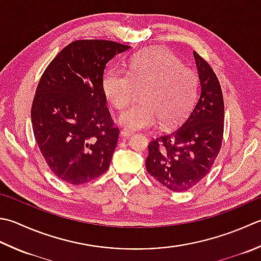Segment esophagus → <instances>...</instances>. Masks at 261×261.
I'll list each match as a JSON object with an SVG mask.
<instances>
[{"mask_svg":"<svg viewBox=\"0 0 261 261\" xmlns=\"http://www.w3.org/2000/svg\"><path fill=\"white\" fill-rule=\"evenodd\" d=\"M120 136H121L122 138H127V137L132 136V132L126 131V130H121V131H120Z\"/></svg>","mask_w":261,"mask_h":261,"instance_id":"obj_1","label":"esophagus"}]
</instances>
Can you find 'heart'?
<instances>
[{
  "mask_svg": "<svg viewBox=\"0 0 261 261\" xmlns=\"http://www.w3.org/2000/svg\"><path fill=\"white\" fill-rule=\"evenodd\" d=\"M101 87L110 103L122 111L135 97L136 88H144L140 101L119 116L126 130H142L175 123L195 103L198 78L195 71L183 66L181 60L165 48H149L135 55L127 73L106 72Z\"/></svg>",
  "mask_w": 261,
  "mask_h": 261,
  "instance_id": "b5f03b06",
  "label": "heart"
}]
</instances>
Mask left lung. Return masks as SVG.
<instances>
[{
    "label": "left lung",
    "mask_w": 261,
    "mask_h": 261,
    "mask_svg": "<svg viewBox=\"0 0 261 261\" xmlns=\"http://www.w3.org/2000/svg\"><path fill=\"white\" fill-rule=\"evenodd\" d=\"M200 94L182 124L148 145L146 168L168 190L182 192L205 177L222 147L224 100L217 76L205 60L193 52Z\"/></svg>",
    "instance_id": "8db88e82"
}]
</instances>
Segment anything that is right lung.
Segmentation results:
<instances>
[{
	"mask_svg": "<svg viewBox=\"0 0 261 261\" xmlns=\"http://www.w3.org/2000/svg\"><path fill=\"white\" fill-rule=\"evenodd\" d=\"M129 48L111 40H75L39 80L34 136L50 170L69 185H84L109 170L119 129L106 109L101 81L109 61Z\"/></svg>",
	"mask_w": 261,
	"mask_h": 261,
	"instance_id": "add662e5",
	"label": "right lung"
}]
</instances>
